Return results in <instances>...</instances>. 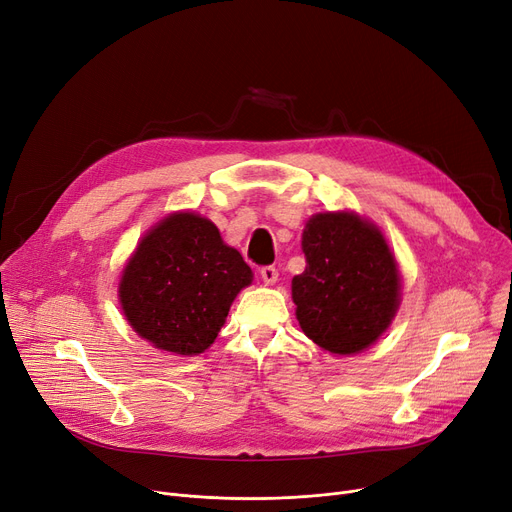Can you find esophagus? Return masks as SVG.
<instances>
[{
  "label": "esophagus",
  "instance_id": "esophagus-1",
  "mask_svg": "<svg viewBox=\"0 0 512 512\" xmlns=\"http://www.w3.org/2000/svg\"><path fill=\"white\" fill-rule=\"evenodd\" d=\"M261 280L267 284V286H272V284H276V280H278V270L274 265H265V267H261Z\"/></svg>",
  "mask_w": 512,
  "mask_h": 512
}]
</instances>
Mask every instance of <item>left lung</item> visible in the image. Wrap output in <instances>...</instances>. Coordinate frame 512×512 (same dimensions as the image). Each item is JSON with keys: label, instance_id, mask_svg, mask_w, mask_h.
<instances>
[{"label": "left lung", "instance_id": "1", "mask_svg": "<svg viewBox=\"0 0 512 512\" xmlns=\"http://www.w3.org/2000/svg\"><path fill=\"white\" fill-rule=\"evenodd\" d=\"M303 253L305 272L292 278L301 330L332 355L365 351L400 305V274L384 234L353 211L315 213Z\"/></svg>", "mask_w": 512, "mask_h": 512}]
</instances>
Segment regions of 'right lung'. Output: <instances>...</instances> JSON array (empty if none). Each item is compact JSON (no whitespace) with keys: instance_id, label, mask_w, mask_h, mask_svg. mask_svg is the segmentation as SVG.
<instances>
[{"instance_id":"obj_1","label":"right lung","mask_w":512,"mask_h":512,"mask_svg":"<svg viewBox=\"0 0 512 512\" xmlns=\"http://www.w3.org/2000/svg\"><path fill=\"white\" fill-rule=\"evenodd\" d=\"M253 280L213 222L176 211L128 259L118 297L132 330L159 351L193 357L213 344L236 294Z\"/></svg>"}]
</instances>
